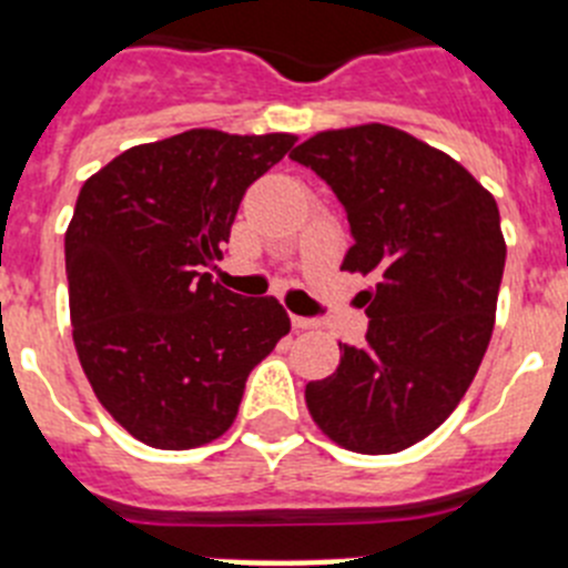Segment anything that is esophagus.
<instances>
[{"label": "esophagus", "mask_w": 568, "mask_h": 568, "mask_svg": "<svg viewBox=\"0 0 568 568\" xmlns=\"http://www.w3.org/2000/svg\"><path fill=\"white\" fill-rule=\"evenodd\" d=\"M293 327H295V329H318V327H321V321L304 318V315H293Z\"/></svg>", "instance_id": "1"}]
</instances>
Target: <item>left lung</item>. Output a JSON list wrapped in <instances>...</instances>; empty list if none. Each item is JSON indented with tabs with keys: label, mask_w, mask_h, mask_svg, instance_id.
Segmentation results:
<instances>
[{
	"label": "left lung",
	"mask_w": 568,
	"mask_h": 568,
	"mask_svg": "<svg viewBox=\"0 0 568 568\" xmlns=\"http://www.w3.org/2000/svg\"><path fill=\"white\" fill-rule=\"evenodd\" d=\"M290 159L344 204L341 270L378 278L366 344L310 381V415L344 449L400 453L453 415L484 361L506 264L498 204L453 155L389 124L324 130Z\"/></svg>",
	"instance_id": "1"
}]
</instances>
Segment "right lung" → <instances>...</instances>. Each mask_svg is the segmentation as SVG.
I'll return each instance as SVG.
<instances>
[{"mask_svg": "<svg viewBox=\"0 0 568 568\" xmlns=\"http://www.w3.org/2000/svg\"><path fill=\"white\" fill-rule=\"evenodd\" d=\"M293 144L187 130L124 150L79 190L64 233L73 344L99 404L142 444L227 433L247 375L290 333L273 295L230 293L207 270L250 184Z\"/></svg>", "mask_w": 568, "mask_h": 568, "instance_id": "add662e5", "label": "right lung"}]
</instances>
